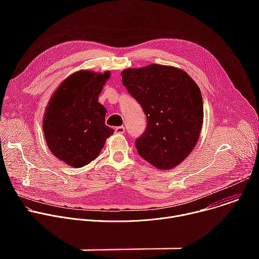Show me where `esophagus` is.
Masks as SVG:
<instances>
[{"instance_id": "esophagus-1", "label": "esophagus", "mask_w": 259, "mask_h": 259, "mask_svg": "<svg viewBox=\"0 0 259 259\" xmlns=\"http://www.w3.org/2000/svg\"><path fill=\"white\" fill-rule=\"evenodd\" d=\"M116 133L117 134H124L125 133V127L124 126H119L116 128Z\"/></svg>"}]
</instances>
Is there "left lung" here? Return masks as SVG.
<instances>
[{
    "label": "left lung",
    "instance_id": "8db88e82",
    "mask_svg": "<svg viewBox=\"0 0 259 259\" xmlns=\"http://www.w3.org/2000/svg\"><path fill=\"white\" fill-rule=\"evenodd\" d=\"M122 81L147 120L135 142L139 156L161 170L176 167L192 153L202 130L199 86L184 70L157 63L124 69Z\"/></svg>",
    "mask_w": 259,
    "mask_h": 259
}]
</instances>
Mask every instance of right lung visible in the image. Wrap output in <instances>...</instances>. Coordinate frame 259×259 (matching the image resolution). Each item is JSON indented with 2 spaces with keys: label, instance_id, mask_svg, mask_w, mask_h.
Returning <instances> with one entry per match:
<instances>
[{
  "label": "right lung",
  "instance_id": "1",
  "mask_svg": "<svg viewBox=\"0 0 259 259\" xmlns=\"http://www.w3.org/2000/svg\"><path fill=\"white\" fill-rule=\"evenodd\" d=\"M110 72L79 70L55 90L46 107L43 130L51 153L73 168L95 160L114 130L105 125L106 108L98 102Z\"/></svg>",
  "mask_w": 259,
  "mask_h": 259
}]
</instances>
